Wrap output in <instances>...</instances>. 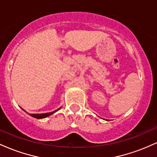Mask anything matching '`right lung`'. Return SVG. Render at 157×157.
Returning <instances> with one entry per match:
<instances>
[{"label":"right lung","instance_id":"1","mask_svg":"<svg viewBox=\"0 0 157 157\" xmlns=\"http://www.w3.org/2000/svg\"><path fill=\"white\" fill-rule=\"evenodd\" d=\"M60 109L55 110V111H52V112H49V113H29V114L30 116L32 117H34V118H36V119H44V118L47 117H49L50 115L53 114L54 113H55L56 111H58V110ZM23 111H24V110H23Z\"/></svg>","mask_w":157,"mask_h":157}]
</instances>
